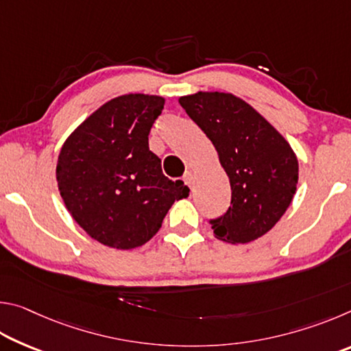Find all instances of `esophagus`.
Masks as SVG:
<instances>
[{"label":"esophagus","instance_id":"34e87169","mask_svg":"<svg viewBox=\"0 0 351 351\" xmlns=\"http://www.w3.org/2000/svg\"><path fill=\"white\" fill-rule=\"evenodd\" d=\"M182 181L186 182V186L192 187V182H193V175H192V171H186V173H184V176H182Z\"/></svg>","mask_w":351,"mask_h":351}]
</instances>
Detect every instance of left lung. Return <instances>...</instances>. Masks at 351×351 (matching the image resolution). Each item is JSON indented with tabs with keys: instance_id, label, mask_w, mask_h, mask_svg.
Segmentation results:
<instances>
[{
	"instance_id": "left-lung-1",
	"label": "left lung",
	"mask_w": 351,
	"mask_h": 351,
	"mask_svg": "<svg viewBox=\"0 0 351 351\" xmlns=\"http://www.w3.org/2000/svg\"><path fill=\"white\" fill-rule=\"evenodd\" d=\"M180 104L217 148L229 176L230 206L210 219L217 239L249 243L265 235L294 198L299 164L293 148L245 100L226 93H197Z\"/></svg>"
}]
</instances>
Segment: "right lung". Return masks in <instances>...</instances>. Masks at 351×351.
<instances>
[{"label": "right lung", "instance_id": "right-lung-1", "mask_svg": "<svg viewBox=\"0 0 351 351\" xmlns=\"http://www.w3.org/2000/svg\"><path fill=\"white\" fill-rule=\"evenodd\" d=\"M164 99L127 94L110 100L77 127L62 147L58 190L85 232L116 249L142 246L161 228L182 181L162 173L148 134Z\"/></svg>", "mask_w": 351, "mask_h": 351}]
</instances>
